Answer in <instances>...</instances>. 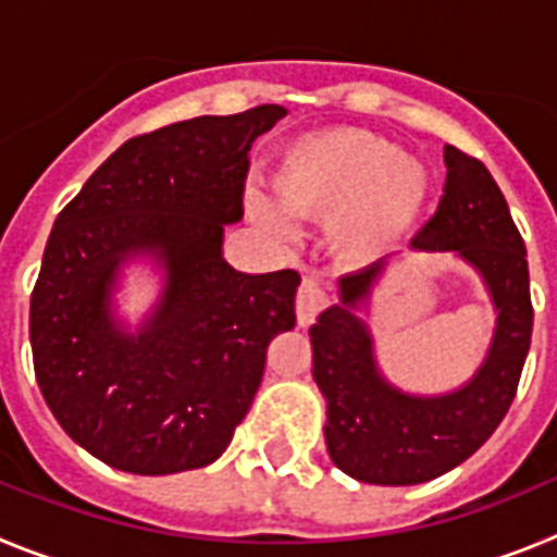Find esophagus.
I'll list each match as a JSON object with an SVG mask.
<instances>
[{
	"instance_id": "obj_1",
	"label": "esophagus",
	"mask_w": 557,
	"mask_h": 557,
	"mask_svg": "<svg viewBox=\"0 0 557 557\" xmlns=\"http://www.w3.org/2000/svg\"><path fill=\"white\" fill-rule=\"evenodd\" d=\"M329 304V287L314 278V275H307L298 287V295H295V314H298V326H309V323L318 318V314L326 309Z\"/></svg>"
}]
</instances>
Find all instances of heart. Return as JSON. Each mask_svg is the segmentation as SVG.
Masks as SVG:
<instances>
[{
  "label": "heart",
  "mask_w": 557,
  "mask_h": 557,
  "mask_svg": "<svg viewBox=\"0 0 557 557\" xmlns=\"http://www.w3.org/2000/svg\"><path fill=\"white\" fill-rule=\"evenodd\" d=\"M270 191L289 218L332 220L334 250L348 262H366L410 228L424 203L426 170L376 133L323 127L284 145ZM277 210L250 200V214L284 236L289 225Z\"/></svg>",
  "instance_id": "obj_1"
}]
</instances>
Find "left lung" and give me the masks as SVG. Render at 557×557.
I'll return each mask as SVG.
<instances>
[{"label": "left lung", "mask_w": 557, "mask_h": 557, "mask_svg": "<svg viewBox=\"0 0 557 557\" xmlns=\"http://www.w3.org/2000/svg\"><path fill=\"white\" fill-rule=\"evenodd\" d=\"M446 184L435 214L412 236L418 250H457L488 284L499 309L485 366L462 391L416 398L376 373L371 337L351 314L385 262L339 282L343 307L318 318L309 337L314 382L329 401L326 446L334 466L371 485H418L474 455L519 387L533 334L528 250L488 166L446 145Z\"/></svg>", "instance_id": "left-lung-1"}]
</instances>
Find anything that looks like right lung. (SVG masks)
Here are the masks:
<instances>
[{
    "instance_id": "1",
    "label": "right lung",
    "mask_w": 557,
    "mask_h": 557,
    "mask_svg": "<svg viewBox=\"0 0 557 557\" xmlns=\"http://www.w3.org/2000/svg\"><path fill=\"white\" fill-rule=\"evenodd\" d=\"M259 106L133 136L63 206L29 298L33 368L75 444L131 474L209 466L262 385L268 346L295 326L298 270L236 273L223 225L243 218L250 145L284 116ZM159 249L171 278L139 338L107 314L112 270Z\"/></svg>"
}]
</instances>
